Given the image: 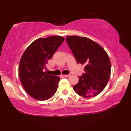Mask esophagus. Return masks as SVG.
Masks as SVG:
<instances>
[{
  "instance_id": "obj_1",
  "label": "esophagus",
  "mask_w": 131,
  "mask_h": 131,
  "mask_svg": "<svg viewBox=\"0 0 131 131\" xmlns=\"http://www.w3.org/2000/svg\"><path fill=\"white\" fill-rule=\"evenodd\" d=\"M70 76V74H64V75H63L64 77H65V78L69 77V76Z\"/></svg>"
}]
</instances>
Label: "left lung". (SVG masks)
I'll return each instance as SVG.
<instances>
[{"label":"left lung","instance_id":"obj_1","mask_svg":"<svg viewBox=\"0 0 131 131\" xmlns=\"http://www.w3.org/2000/svg\"><path fill=\"white\" fill-rule=\"evenodd\" d=\"M66 40L78 63L85 64V73L79 76L73 89L85 98L97 95L106 87L110 76L111 63L107 53L87 37L68 36Z\"/></svg>","mask_w":131,"mask_h":131}]
</instances>
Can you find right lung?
<instances>
[{
  "label": "right lung",
  "instance_id": "add662e5",
  "mask_svg": "<svg viewBox=\"0 0 131 131\" xmlns=\"http://www.w3.org/2000/svg\"><path fill=\"white\" fill-rule=\"evenodd\" d=\"M64 40V37L57 36L39 38L23 54L18 68L19 78L25 91L34 99L48 100L57 92L60 78L47 74L43 70Z\"/></svg>",
  "mask_w": 131,
  "mask_h": 131
}]
</instances>
